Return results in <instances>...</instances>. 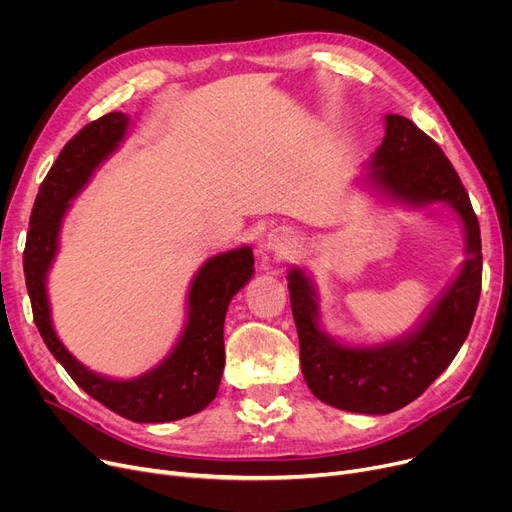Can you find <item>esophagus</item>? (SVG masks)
<instances>
[{
    "mask_svg": "<svg viewBox=\"0 0 512 512\" xmlns=\"http://www.w3.org/2000/svg\"><path fill=\"white\" fill-rule=\"evenodd\" d=\"M290 245H292V236L282 228H276L270 234V238H267V247L276 253H286L290 249Z\"/></svg>",
    "mask_w": 512,
    "mask_h": 512,
    "instance_id": "34e87169",
    "label": "esophagus"
}]
</instances>
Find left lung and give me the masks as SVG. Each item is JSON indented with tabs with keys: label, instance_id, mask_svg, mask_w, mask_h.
<instances>
[{
	"label": "left lung",
	"instance_id": "left-lung-1",
	"mask_svg": "<svg viewBox=\"0 0 512 512\" xmlns=\"http://www.w3.org/2000/svg\"><path fill=\"white\" fill-rule=\"evenodd\" d=\"M371 168V180L400 201L450 203L465 224L469 255L461 274L417 332L365 348L338 344L321 332L311 282L301 270L288 274L301 369L309 390L342 411L386 415L419 398L463 346L481 292V234L469 195L450 159L409 118L386 116V137L371 159Z\"/></svg>",
	"mask_w": 512,
	"mask_h": 512
}]
</instances>
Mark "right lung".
Returning a JSON list of instances; mask_svg holds the SVG:
<instances>
[{
  "mask_svg": "<svg viewBox=\"0 0 512 512\" xmlns=\"http://www.w3.org/2000/svg\"><path fill=\"white\" fill-rule=\"evenodd\" d=\"M128 118L105 114L64 145L41 182L24 245V280L39 334L70 378L103 407L137 423L176 421L203 411L218 394L224 371V317L234 294L253 276V251L240 247L211 257L188 290L186 328L166 361L134 380H107L80 365L51 326L47 270L58 251L68 201L124 139Z\"/></svg>",
  "mask_w": 512,
  "mask_h": 512,
  "instance_id": "add662e5",
  "label": "right lung"
}]
</instances>
